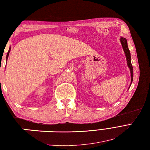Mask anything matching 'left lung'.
Segmentation results:
<instances>
[{
  "label": "left lung",
  "instance_id": "obj_1",
  "mask_svg": "<svg viewBox=\"0 0 150 150\" xmlns=\"http://www.w3.org/2000/svg\"><path fill=\"white\" fill-rule=\"evenodd\" d=\"M120 42H121V44L122 45V47L123 51H124V52H125L126 62H127V65L128 67V68L129 69V71H130L131 83H130V85H129V86H130L132 83L133 78H134V71H133V67H132V63H131L130 52H129V50L128 47L127 40H126V39L124 37H122V36H121V38H120Z\"/></svg>",
  "mask_w": 150,
  "mask_h": 150
}]
</instances>
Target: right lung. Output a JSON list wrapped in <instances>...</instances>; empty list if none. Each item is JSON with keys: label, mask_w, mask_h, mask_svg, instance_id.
Segmentation results:
<instances>
[{"label": "right lung", "mask_w": 150, "mask_h": 150, "mask_svg": "<svg viewBox=\"0 0 150 150\" xmlns=\"http://www.w3.org/2000/svg\"><path fill=\"white\" fill-rule=\"evenodd\" d=\"M10 51H11V47H9V51L8 52V54H7V56H6V61L8 60V56H9V52H10Z\"/></svg>", "instance_id": "1"}]
</instances>
